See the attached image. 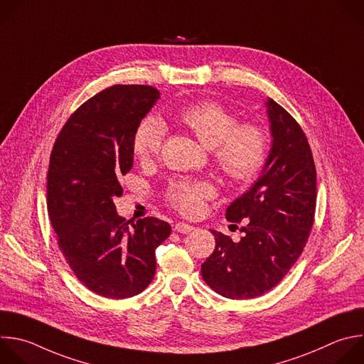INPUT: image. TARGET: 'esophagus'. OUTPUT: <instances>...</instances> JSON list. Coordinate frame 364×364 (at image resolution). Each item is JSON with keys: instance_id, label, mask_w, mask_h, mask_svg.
<instances>
[{"instance_id": "obj_1", "label": "esophagus", "mask_w": 364, "mask_h": 364, "mask_svg": "<svg viewBox=\"0 0 364 364\" xmlns=\"http://www.w3.org/2000/svg\"><path fill=\"white\" fill-rule=\"evenodd\" d=\"M174 230L178 231V232H181V234H187V232H190L191 230H194V227H193L191 224H187V223H177Z\"/></svg>"}]
</instances>
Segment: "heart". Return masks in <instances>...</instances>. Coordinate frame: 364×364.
I'll list each match as a JSON object with an SVG mask.
<instances>
[{"label": "heart", "mask_w": 364, "mask_h": 364, "mask_svg": "<svg viewBox=\"0 0 364 364\" xmlns=\"http://www.w3.org/2000/svg\"><path fill=\"white\" fill-rule=\"evenodd\" d=\"M177 124L211 149L215 168L231 183H250L269 159V134L257 123H238V117L215 100H200L176 114ZM166 126L157 117L143 118L134 130L132 147L141 161H150L161 151ZM208 181L180 180L167 191L168 203L186 215H198L204 203L214 197Z\"/></svg>", "instance_id": "1"}]
</instances>
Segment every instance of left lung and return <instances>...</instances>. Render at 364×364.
<instances>
[{"mask_svg":"<svg viewBox=\"0 0 364 364\" xmlns=\"http://www.w3.org/2000/svg\"><path fill=\"white\" fill-rule=\"evenodd\" d=\"M273 146L253 187L232 201L225 217L247 224L234 243L215 237L201 276L215 293L234 300L255 299L276 287L307 243L316 213V166L300 124L274 100L267 101Z\"/></svg>","mask_w":364,"mask_h":364,"instance_id":"left-lung-1","label":"left lung"}]
</instances>
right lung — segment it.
<instances>
[{
  "instance_id": "1",
  "label": "right lung",
  "mask_w": 364,
  "mask_h": 364,
  "mask_svg": "<svg viewBox=\"0 0 364 364\" xmlns=\"http://www.w3.org/2000/svg\"><path fill=\"white\" fill-rule=\"evenodd\" d=\"M160 91L117 84L67 119L54 143L47 174V207L57 245L74 276L107 299L141 293L156 274V249L171 225L156 217H119L114 198L133 167L132 140Z\"/></svg>"
}]
</instances>
